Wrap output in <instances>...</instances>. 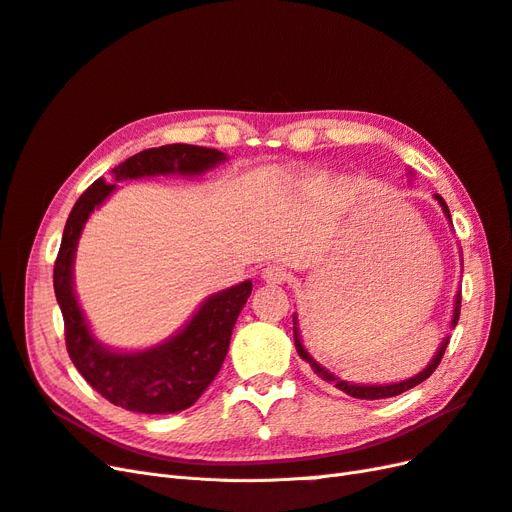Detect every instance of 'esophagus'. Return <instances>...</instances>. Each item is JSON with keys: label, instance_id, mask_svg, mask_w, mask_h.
<instances>
[{"label": "esophagus", "instance_id": "34e87169", "mask_svg": "<svg viewBox=\"0 0 512 512\" xmlns=\"http://www.w3.org/2000/svg\"><path fill=\"white\" fill-rule=\"evenodd\" d=\"M262 280L271 286L284 284V282H288V271L282 265H269V267H265V271H262Z\"/></svg>", "mask_w": 512, "mask_h": 512}]
</instances>
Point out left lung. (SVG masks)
Masks as SVG:
<instances>
[{"mask_svg":"<svg viewBox=\"0 0 512 512\" xmlns=\"http://www.w3.org/2000/svg\"><path fill=\"white\" fill-rule=\"evenodd\" d=\"M436 198H438V203H440V207L444 209V213H446V218H451V211H448V207H446V203H444V198L440 196V194H436ZM459 307H461V294H457V301H455V314H453V322H451V327H455L457 324V320H459ZM446 346H448V337L444 339L442 342V346H440V350H438V354L433 356V361L427 365V369H423L421 374L418 376H414V378H410V380H404V382H397V384H384V386H359V384H348L346 380H339V378H335L333 374H329L327 369L324 367H320L312 356L307 354V350L303 348V344H301V337H299V331H297V318H294V348H297V352H299V356L303 361H307L309 363V367L314 369V374L316 376H320L322 380H327V382H331L335 389H339V391H344L346 395H350V397H356V399H384V397H395V395H401V393H406V391H410V389H414L416 384H421V382H425L433 371L438 369V365H440V361H442V356H444V350H446Z\"/></svg>","mask_w":512,"mask_h":512,"instance_id":"left-lung-1","label":"left lung"}]
</instances>
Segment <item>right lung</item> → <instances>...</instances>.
<instances>
[{"mask_svg":"<svg viewBox=\"0 0 512 512\" xmlns=\"http://www.w3.org/2000/svg\"><path fill=\"white\" fill-rule=\"evenodd\" d=\"M218 149L196 145H164L145 149L113 168V181L151 175H198L224 162ZM115 183L98 179L76 200L61 237L53 269L55 297L64 316L66 348L79 374L115 406L143 414H168L190 408L218 376L230 346L232 327L252 294L247 280L213 294L179 335L145 352L119 354L91 337L72 290V262L81 230Z\"/></svg>","mask_w":512,"mask_h":512,"instance_id":"add662e5","label":"right lung"}]
</instances>
